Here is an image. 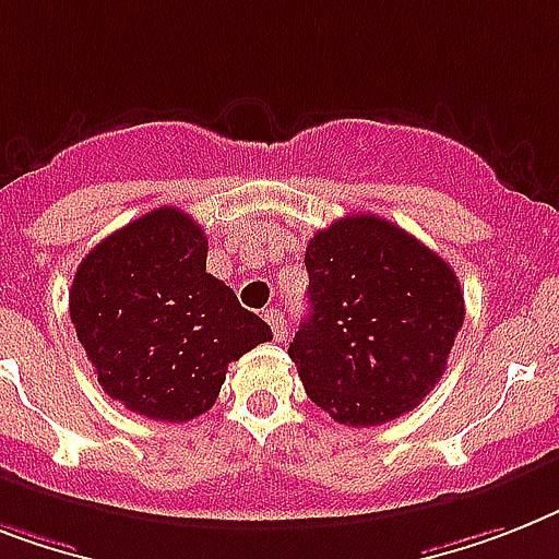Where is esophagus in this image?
Here are the masks:
<instances>
[{
  "label": "esophagus",
  "instance_id": "34e87169",
  "mask_svg": "<svg viewBox=\"0 0 559 559\" xmlns=\"http://www.w3.org/2000/svg\"><path fill=\"white\" fill-rule=\"evenodd\" d=\"M265 322L271 325V331H274L276 340H283V336H285V313L280 311V308H269V311H265Z\"/></svg>",
  "mask_w": 559,
  "mask_h": 559
}]
</instances>
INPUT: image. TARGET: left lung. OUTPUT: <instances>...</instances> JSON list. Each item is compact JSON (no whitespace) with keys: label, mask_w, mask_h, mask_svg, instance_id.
Segmentation results:
<instances>
[{"label":"left lung","mask_w":559,"mask_h":559,"mask_svg":"<svg viewBox=\"0 0 559 559\" xmlns=\"http://www.w3.org/2000/svg\"><path fill=\"white\" fill-rule=\"evenodd\" d=\"M306 269L311 311L288 354L311 403L354 428L417 408L463 329L449 262L389 219L354 214L313 234Z\"/></svg>","instance_id":"8db88e82"}]
</instances>
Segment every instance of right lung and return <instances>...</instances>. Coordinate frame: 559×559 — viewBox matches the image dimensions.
Returning <instances> with one entry per match:
<instances>
[{"mask_svg":"<svg viewBox=\"0 0 559 559\" xmlns=\"http://www.w3.org/2000/svg\"><path fill=\"white\" fill-rule=\"evenodd\" d=\"M205 260V230L165 205L80 262L71 322L103 391L128 412L163 423L200 417L216 403L228 362L274 340Z\"/></svg>","mask_w":559,"mask_h":559,"instance_id":"add662e5","label":"right lung"}]
</instances>
